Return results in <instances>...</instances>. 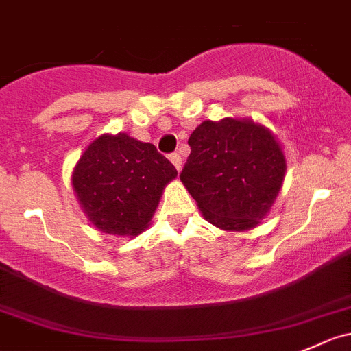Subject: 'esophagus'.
Listing matches in <instances>:
<instances>
[{
  "label": "esophagus",
  "instance_id": "obj_1",
  "mask_svg": "<svg viewBox=\"0 0 351 351\" xmlns=\"http://www.w3.org/2000/svg\"><path fill=\"white\" fill-rule=\"evenodd\" d=\"M169 161L173 162V166H175L176 169H182V156L178 154V152H173V154H169Z\"/></svg>",
  "mask_w": 351,
  "mask_h": 351
}]
</instances>
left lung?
<instances>
[{"label": "left lung", "mask_w": 351, "mask_h": 351, "mask_svg": "<svg viewBox=\"0 0 351 351\" xmlns=\"http://www.w3.org/2000/svg\"><path fill=\"white\" fill-rule=\"evenodd\" d=\"M189 145L180 180L206 219L226 231L254 228L283 183L287 162L276 138L261 125L226 118L199 125Z\"/></svg>", "instance_id": "1"}]
</instances>
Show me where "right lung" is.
Returning <instances> with one entry per match:
<instances>
[{
    "mask_svg": "<svg viewBox=\"0 0 351 351\" xmlns=\"http://www.w3.org/2000/svg\"><path fill=\"white\" fill-rule=\"evenodd\" d=\"M175 176V166L154 145L120 134L103 135L85 149L71 182L96 228L135 237L147 228Z\"/></svg>",
    "mask_w": 351,
    "mask_h": 351,
    "instance_id": "1",
    "label": "right lung"
}]
</instances>
